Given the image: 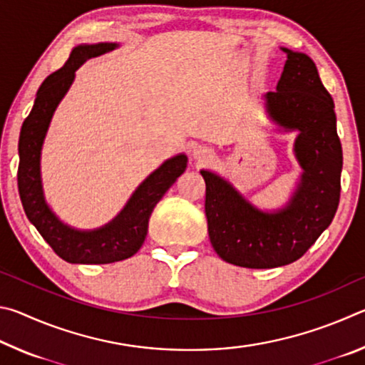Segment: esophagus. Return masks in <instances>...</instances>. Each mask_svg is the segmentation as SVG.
Wrapping results in <instances>:
<instances>
[{
  "label": "esophagus",
  "mask_w": 365,
  "mask_h": 365,
  "mask_svg": "<svg viewBox=\"0 0 365 365\" xmlns=\"http://www.w3.org/2000/svg\"><path fill=\"white\" fill-rule=\"evenodd\" d=\"M191 156H193L196 163L206 164V163H211V160L214 159V151L207 146H196Z\"/></svg>",
  "instance_id": "obj_1"
}]
</instances>
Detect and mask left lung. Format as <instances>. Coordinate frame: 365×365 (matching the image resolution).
I'll return each mask as SVG.
<instances>
[{"mask_svg":"<svg viewBox=\"0 0 365 365\" xmlns=\"http://www.w3.org/2000/svg\"><path fill=\"white\" fill-rule=\"evenodd\" d=\"M287 63L277 91L262 96L265 113L279 132H296L298 187L287 206L262 211L224 177L201 170L206 182V217L212 248L240 267L270 269L294 262L331 224L341 190L343 151L335 104L314 61L280 48Z\"/></svg>","mask_w":365,"mask_h":365,"instance_id":"obj_1","label":"left lung"}]
</instances>
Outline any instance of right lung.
Instances as JSON below:
<instances>
[{
	"mask_svg": "<svg viewBox=\"0 0 365 365\" xmlns=\"http://www.w3.org/2000/svg\"><path fill=\"white\" fill-rule=\"evenodd\" d=\"M115 48H119L117 43L108 41L73 48L66 64L41 83L34 108L21 128L17 185L24 211L53 251L71 264H109L132 257L145 242L154 206L183 174L188 163L183 153L164 160L138 185L113 220L93 230H78L64 224L48 206L43 193L40 160L54 110L69 91L78 67L86 59L101 56Z\"/></svg>",
	"mask_w": 365,
	"mask_h": 365,
	"instance_id": "add662e5",
	"label": "right lung"
}]
</instances>
